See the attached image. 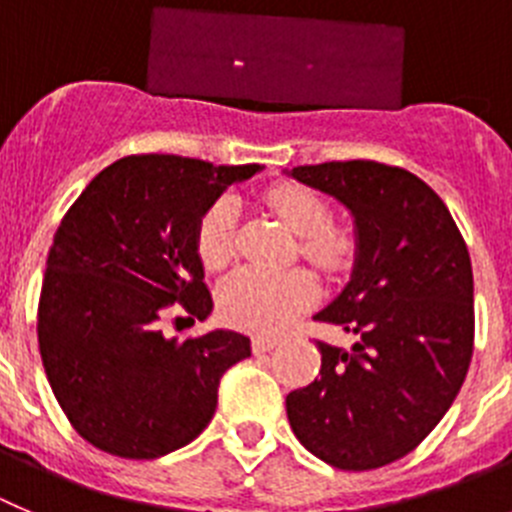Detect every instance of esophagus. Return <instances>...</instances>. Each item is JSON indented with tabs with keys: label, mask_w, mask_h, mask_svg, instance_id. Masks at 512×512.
Listing matches in <instances>:
<instances>
[{
	"label": "esophagus",
	"mask_w": 512,
	"mask_h": 512,
	"mask_svg": "<svg viewBox=\"0 0 512 512\" xmlns=\"http://www.w3.org/2000/svg\"><path fill=\"white\" fill-rule=\"evenodd\" d=\"M278 336L273 334H255L252 336V352L255 354H262V352H270V349L278 347Z\"/></svg>",
	"instance_id": "34e87169"
}]
</instances>
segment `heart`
<instances>
[{
  "label": "heart",
  "instance_id": "obj_1",
  "mask_svg": "<svg viewBox=\"0 0 512 512\" xmlns=\"http://www.w3.org/2000/svg\"><path fill=\"white\" fill-rule=\"evenodd\" d=\"M267 209L298 234V252L326 273L349 265L354 242L347 229L329 224L331 209L321 193L301 183H278L265 191ZM237 250V209L232 199H219L201 216L196 252L206 270H222ZM319 293L311 273L293 267L283 273H262L242 267L219 288V311L229 324L247 331H278L308 308Z\"/></svg>",
  "mask_w": 512,
  "mask_h": 512
}]
</instances>
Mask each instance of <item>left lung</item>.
I'll return each instance as SVG.
<instances>
[{"instance_id":"8db88e82","label":"left lung","mask_w":512,"mask_h":512,"mask_svg":"<svg viewBox=\"0 0 512 512\" xmlns=\"http://www.w3.org/2000/svg\"><path fill=\"white\" fill-rule=\"evenodd\" d=\"M354 216L352 280L316 319L354 336L316 342L319 377L285 398L293 434L349 472L405 457L444 418L474 349L467 245L444 201L405 168L347 160L288 170Z\"/></svg>"}]
</instances>
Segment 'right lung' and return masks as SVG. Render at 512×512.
I'll use <instances>...</instances> for the list:
<instances>
[{
  "instance_id": "obj_1",
  "label": "right lung",
  "mask_w": 512,
  "mask_h": 512,
  "mask_svg": "<svg viewBox=\"0 0 512 512\" xmlns=\"http://www.w3.org/2000/svg\"><path fill=\"white\" fill-rule=\"evenodd\" d=\"M260 165L130 155L104 168L63 216L38 303L53 395L96 449L158 459L209 426L219 380L250 357V336L216 329L168 339L158 321L214 308L196 229L227 186Z\"/></svg>"
}]
</instances>
